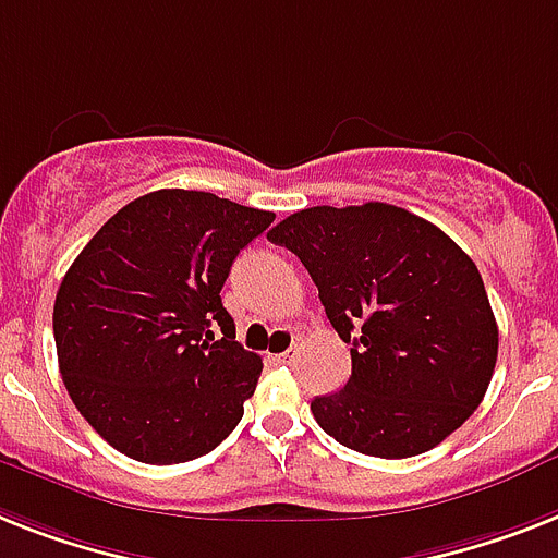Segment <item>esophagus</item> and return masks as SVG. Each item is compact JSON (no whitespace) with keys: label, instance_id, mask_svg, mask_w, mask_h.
<instances>
[{"label":"esophagus","instance_id":"34e87169","mask_svg":"<svg viewBox=\"0 0 558 558\" xmlns=\"http://www.w3.org/2000/svg\"><path fill=\"white\" fill-rule=\"evenodd\" d=\"M296 348H288V351H282V353H276V362H282V365H290V362H293V359H296Z\"/></svg>","mask_w":558,"mask_h":558}]
</instances>
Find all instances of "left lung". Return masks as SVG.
Here are the masks:
<instances>
[{"instance_id":"left-lung-1","label":"left lung","mask_w":558,"mask_h":558,"mask_svg":"<svg viewBox=\"0 0 558 558\" xmlns=\"http://www.w3.org/2000/svg\"><path fill=\"white\" fill-rule=\"evenodd\" d=\"M319 288L351 342V379L316 396L319 427L344 448L408 459L436 448L485 399L499 328L476 265L422 216L385 202L305 207L268 233Z\"/></svg>"}]
</instances>
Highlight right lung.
<instances>
[{
  "label": "right lung",
  "mask_w": 558,
  "mask_h": 558,
  "mask_svg": "<svg viewBox=\"0 0 558 558\" xmlns=\"http://www.w3.org/2000/svg\"><path fill=\"white\" fill-rule=\"evenodd\" d=\"M274 219L205 191H154L73 259L53 302L59 373L110 448L179 464L239 425L262 359L236 342L219 293L239 251Z\"/></svg>",
  "instance_id": "add662e5"
}]
</instances>
